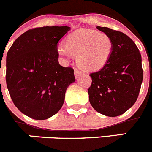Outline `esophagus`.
<instances>
[{
  "label": "esophagus",
  "mask_w": 152,
  "mask_h": 152,
  "mask_svg": "<svg viewBox=\"0 0 152 152\" xmlns=\"http://www.w3.org/2000/svg\"><path fill=\"white\" fill-rule=\"evenodd\" d=\"M81 75V72L78 69H75V76L76 78L79 77V76Z\"/></svg>",
  "instance_id": "34e87169"
}]
</instances>
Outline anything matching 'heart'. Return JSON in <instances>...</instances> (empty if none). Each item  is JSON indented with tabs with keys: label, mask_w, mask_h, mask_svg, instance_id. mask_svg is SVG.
Masks as SVG:
<instances>
[{
	"label": "heart",
	"mask_w": 152,
	"mask_h": 152,
	"mask_svg": "<svg viewBox=\"0 0 152 152\" xmlns=\"http://www.w3.org/2000/svg\"><path fill=\"white\" fill-rule=\"evenodd\" d=\"M66 43V45H58V53L66 60L72 59L77 55L78 65L87 71L103 68L113 51V41L109 34L87 28L72 33Z\"/></svg>",
	"instance_id": "1"
}]
</instances>
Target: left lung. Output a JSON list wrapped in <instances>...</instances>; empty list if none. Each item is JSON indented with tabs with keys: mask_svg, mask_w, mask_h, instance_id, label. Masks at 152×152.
<instances>
[{
	"mask_svg": "<svg viewBox=\"0 0 152 152\" xmlns=\"http://www.w3.org/2000/svg\"><path fill=\"white\" fill-rule=\"evenodd\" d=\"M97 28L110 36L113 51L107 64L90 74L89 102L99 113L117 117L130 109L139 95L143 76L141 55L134 42L124 33L107 27Z\"/></svg>",
	"mask_w": 152,
	"mask_h": 152,
	"instance_id": "left-lung-1",
	"label": "left lung"
}]
</instances>
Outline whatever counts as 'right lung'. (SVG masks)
<instances>
[{
    "label": "right lung",
    "mask_w": 152,
    "mask_h": 152,
    "mask_svg": "<svg viewBox=\"0 0 152 152\" xmlns=\"http://www.w3.org/2000/svg\"><path fill=\"white\" fill-rule=\"evenodd\" d=\"M69 26H43L18 37L7 55L6 81L15 106L34 120L59 112L65 93L75 82L74 69L58 62V42Z\"/></svg>",
    "instance_id": "right-lung-1"
}]
</instances>
